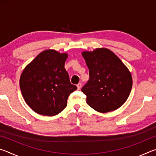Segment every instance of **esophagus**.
Segmentation results:
<instances>
[{"instance_id": "esophagus-1", "label": "esophagus", "mask_w": 156, "mask_h": 156, "mask_svg": "<svg viewBox=\"0 0 156 156\" xmlns=\"http://www.w3.org/2000/svg\"><path fill=\"white\" fill-rule=\"evenodd\" d=\"M82 87V83H79L78 84H77V87H78V89L79 90V89H80Z\"/></svg>"}]
</instances>
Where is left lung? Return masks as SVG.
I'll list each match as a JSON object with an SVG mask.
<instances>
[{
  "instance_id": "left-lung-1",
  "label": "left lung",
  "mask_w": 156,
  "mask_h": 156,
  "mask_svg": "<svg viewBox=\"0 0 156 156\" xmlns=\"http://www.w3.org/2000/svg\"><path fill=\"white\" fill-rule=\"evenodd\" d=\"M89 79L81 91L87 102L97 112L106 113L117 109L130 94L132 77L119 58L106 48L84 51Z\"/></svg>"
}]
</instances>
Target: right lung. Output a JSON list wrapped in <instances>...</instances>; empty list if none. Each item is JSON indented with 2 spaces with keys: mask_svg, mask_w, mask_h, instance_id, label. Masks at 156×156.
Listing matches in <instances>:
<instances>
[{
  "mask_svg": "<svg viewBox=\"0 0 156 156\" xmlns=\"http://www.w3.org/2000/svg\"><path fill=\"white\" fill-rule=\"evenodd\" d=\"M67 58V54L45 50L23 70L20 78L21 93L26 103L38 114H58L67 107L70 94L77 89L65 69Z\"/></svg>",
  "mask_w": 156,
  "mask_h": 156,
  "instance_id": "right-lung-1",
  "label": "right lung"
}]
</instances>
